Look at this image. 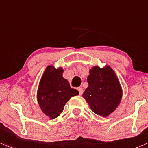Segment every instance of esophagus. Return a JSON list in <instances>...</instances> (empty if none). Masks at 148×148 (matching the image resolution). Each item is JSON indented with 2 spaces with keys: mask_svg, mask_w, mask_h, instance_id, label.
<instances>
[{
  "mask_svg": "<svg viewBox=\"0 0 148 148\" xmlns=\"http://www.w3.org/2000/svg\"><path fill=\"white\" fill-rule=\"evenodd\" d=\"M77 90H78L79 93V95L82 94V93H83V89H82V88H81V87H79V88L77 89Z\"/></svg>",
  "mask_w": 148,
  "mask_h": 148,
  "instance_id": "34e87169",
  "label": "esophagus"
}]
</instances>
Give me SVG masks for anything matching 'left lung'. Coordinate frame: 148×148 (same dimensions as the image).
<instances>
[{
  "label": "left lung",
  "instance_id": "1",
  "mask_svg": "<svg viewBox=\"0 0 148 148\" xmlns=\"http://www.w3.org/2000/svg\"><path fill=\"white\" fill-rule=\"evenodd\" d=\"M89 86L82 95L93 112L103 117L116 109L122 98V88L112 68L93 66L87 77Z\"/></svg>",
  "mask_w": 148,
  "mask_h": 148
}]
</instances>
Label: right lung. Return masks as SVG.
I'll use <instances>...</instances> for the list:
<instances>
[{"label":"right lung","mask_w":148,"mask_h":148,"mask_svg":"<svg viewBox=\"0 0 148 148\" xmlns=\"http://www.w3.org/2000/svg\"><path fill=\"white\" fill-rule=\"evenodd\" d=\"M64 69L53 66L46 67L40 81L37 100L42 112L51 119L62 113L64 106L79 92L71 88L68 80L63 77Z\"/></svg>","instance_id":"add662e5"}]
</instances>
